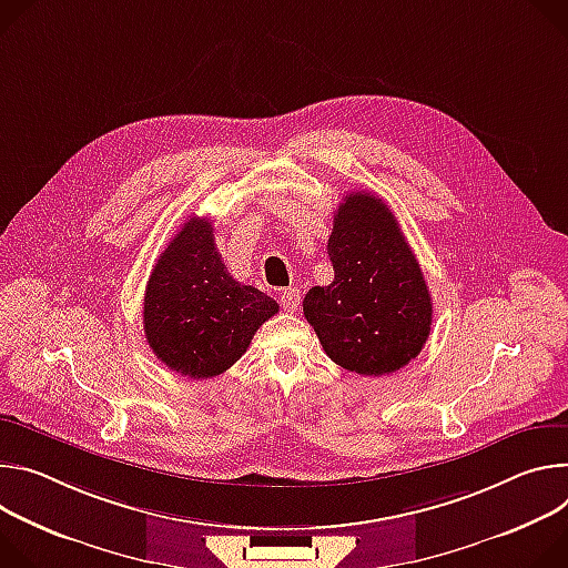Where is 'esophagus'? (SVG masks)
<instances>
[{
  "mask_svg": "<svg viewBox=\"0 0 568 568\" xmlns=\"http://www.w3.org/2000/svg\"><path fill=\"white\" fill-rule=\"evenodd\" d=\"M280 304H282L284 311L293 313V311L300 306V291H297V288H284V291L280 293Z\"/></svg>",
  "mask_w": 568,
  "mask_h": 568,
  "instance_id": "obj_1",
  "label": "esophagus"
}]
</instances>
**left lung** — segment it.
Here are the masks:
<instances>
[{"mask_svg":"<svg viewBox=\"0 0 568 568\" xmlns=\"http://www.w3.org/2000/svg\"><path fill=\"white\" fill-rule=\"evenodd\" d=\"M327 252L334 282L302 302L327 356L365 376L408 365L428 338L433 302L390 207L367 192L345 196Z\"/></svg>","mask_w":568,"mask_h":568,"instance_id":"8db88e82","label":"left lung"}]
</instances>
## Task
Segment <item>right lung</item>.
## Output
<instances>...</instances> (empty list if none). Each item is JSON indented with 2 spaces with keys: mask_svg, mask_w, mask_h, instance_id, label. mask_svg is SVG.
<instances>
[{
  "mask_svg": "<svg viewBox=\"0 0 568 568\" xmlns=\"http://www.w3.org/2000/svg\"><path fill=\"white\" fill-rule=\"evenodd\" d=\"M277 311L273 297L227 273L212 223L192 216L153 266L144 293V334L169 369L210 379L245 354Z\"/></svg>",
  "mask_w": 568,
  "mask_h": 568,
  "instance_id": "1",
  "label": "right lung"
}]
</instances>
